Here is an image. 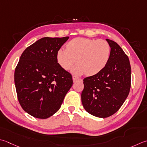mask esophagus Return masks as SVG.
<instances>
[{"label": "esophagus", "mask_w": 147, "mask_h": 147, "mask_svg": "<svg viewBox=\"0 0 147 147\" xmlns=\"http://www.w3.org/2000/svg\"><path fill=\"white\" fill-rule=\"evenodd\" d=\"M80 79H79V78H78V77H76V76H73V82H77L78 80H79Z\"/></svg>", "instance_id": "esophagus-1"}]
</instances>
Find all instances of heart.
Returning <instances> with one entry per match:
<instances>
[{
    "mask_svg": "<svg viewBox=\"0 0 147 147\" xmlns=\"http://www.w3.org/2000/svg\"><path fill=\"white\" fill-rule=\"evenodd\" d=\"M65 50H59L56 54L57 63L65 71H69L75 64L73 73L92 76L106 67L110 58L109 43L102 39L76 37L66 43Z\"/></svg>",
    "mask_w": 147,
    "mask_h": 147,
    "instance_id": "obj_1",
    "label": "heart"
}]
</instances>
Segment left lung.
I'll return each mask as SVG.
<instances>
[{"mask_svg":"<svg viewBox=\"0 0 147 147\" xmlns=\"http://www.w3.org/2000/svg\"><path fill=\"white\" fill-rule=\"evenodd\" d=\"M111 53L106 67L100 73L83 80L81 95L83 108L92 115L108 117L119 110L131 88V65L121 47L106 39Z\"/></svg>","mask_w":147,"mask_h":147,"instance_id":"8db88e82","label":"left lung"}]
</instances>
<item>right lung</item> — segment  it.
I'll return each mask as SVG.
<instances>
[{
  "instance_id": "1",
  "label": "right lung",
  "mask_w": 147,
  "mask_h": 147,
  "mask_svg": "<svg viewBox=\"0 0 147 147\" xmlns=\"http://www.w3.org/2000/svg\"><path fill=\"white\" fill-rule=\"evenodd\" d=\"M69 37H43L24 50L14 71L18 101L37 119L50 117L60 109L73 85L71 74L57 63L56 54Z\"/></svg>"
}]
</instances>
